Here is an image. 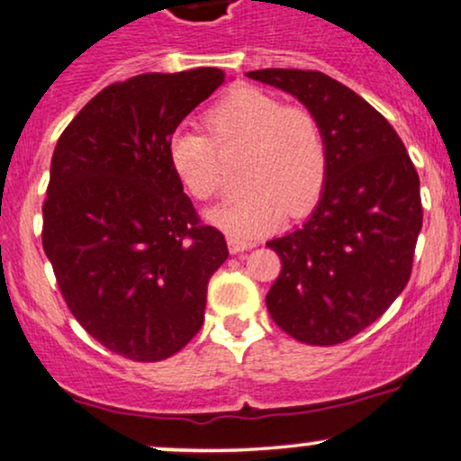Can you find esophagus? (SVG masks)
<instances>
[{
    "mask_svg": "<svg viewBox=\"0 0 461 461\" xmlns=\"http://www.w3.org/2000/svg\"><path fill=\"white\" fill-rule=\"evenodd\" d=\"M227 247H230L231 254H240V251L251 249V247H254V242L234 239V236H227Z\"/></svg>",
    "mask_w": 461,
    "mask_h": 461,
    "instance_id": "1",
    "label": "esophagus"
}]
</instances>
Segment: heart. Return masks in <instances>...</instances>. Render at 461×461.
Returning a JSON list of instances; mask_svg holds the SVG:
<instances>
[{"instance_id":"b5f03b06","label":"heart","mask_w":461,"mask_h":461,"mask_svg":"<svg viewBox=\"0 0 461 461\" xmlns=\"http://www.w3.org/2000/svg\"><path fill=\"white\" fill-rule=\"evenodd\" d=\"M205 133L176 131L168 140L170 168L192 199L221 192V155L245 150L240 194L207 214L227 236L251 240L280 225L285 214L304 216L320 201L328 179V144L308 109L285 107L277 95L236 87L203 113Z\"/></svg>"}]
</instances>
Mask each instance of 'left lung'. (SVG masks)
I'll list each match as a JSON object with an SVG mask.
<instances>
[{
	"instance_id": "1",
	"label": "left lung",
	"mask_w": 461,
	"mask_h": 461,
	"mask_svg": "<svg viewBox=\"0 0 461 461\" xmlns=\"http://www.w3.org/2000/svg\"><path fill=\"white\" fill-rule=\"evenodd\" d=\"M247 76L295 95L321 124L326 188L300 230L267 242L282 260L267 308L297 341L337 346L376 321L407 286L422 230L416 166L393 126L330 76Z\"/></svg>"
}]
</instances>
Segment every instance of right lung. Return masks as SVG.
I'll use <instances>...</instances> for the list:
<instances>
[{
	"instance_id": "add662e5",
	"label": "right lung",
	"mask_w": 461,
	"mask_h": 461,
	"mask_svg": "<svg viewBox=\"0 0 461 461\" xmlns=\"http://www.w3.org/2000/svg\"><path fill=\"white\" fill-rule=\"evenodd\" d=\"M222 80L199 68L109 85L54 149L43 251L80 326L131 361L173 357L201 330L207 282L230 256L168 161L176 126Z\"/></svg>"
}]
</instances>
